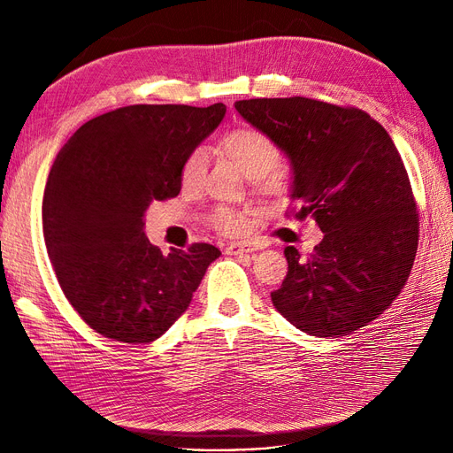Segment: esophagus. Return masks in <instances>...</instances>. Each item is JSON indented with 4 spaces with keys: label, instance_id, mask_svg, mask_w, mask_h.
<instances>
[{
    "label": "esophagus",
    "instance_id": "34e87169",
    "mask_svg": "<svg viewBox=\"0 0 453 453\" xmlns=\"http://www.w3.org/2000/svg\"><path fill=\"white\" fill-rule=\"evenodd\" d=\"M226 255H240V253H250V251H255V248H251V245L248 243H228L225 248Z\"/></svg>",
    "mask_w": 453,
    "mask_h": 453
}]
</instances>
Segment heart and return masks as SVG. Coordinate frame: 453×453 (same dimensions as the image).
Masks as SVG:
<instances>
[{
  "instance_id": "b5f03b06",
  "label": "heart",
  "mask_w": 453,
  "mask_h": 453,
  "mask_svg": "<svg viewBox=\"0 0 453 453\" xmlns=\"http://www.w3.org/2000/svg\"><path fill=\"white\" fill-rule=\"evenodd\" d=\"M219 149L236 164L242 170V173L251 181L263 180L266 181V187H276V180H268V173L278 166L280 162V147L276 145L268 134L260 132L253 127H240L226 132L221 142H219ZM205 170H208V155L203 149H195L185 157L180 180L183 188L193 190L200 187ZM215 228L225 234H236L243 228V217L238 211H232L228 208H219L213 217Z\"/></svg>"
}]
</instances>
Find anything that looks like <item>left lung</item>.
I'll list each match as a JSON object with an SVG mask.
<instances>
[{
  "label": "left lung",
  "mask_w": 453,
  "mask_h": 453,
  "mask_svg": "<svg viewBox=\"0 0 453 453\" xmlns=\"http://www.w3.org/2000/svg\"><path fill=\"white\" fill-rule=\"evenodd\" d=\"M236 111L291 162L295 217L323 232L310 257L287 245L272 304L310 336H348L401 295L418 251V211L403 158L368 113L319 100H240Z\"/></svg>",
  "instance_id": "obj_1"
}]
</instances>
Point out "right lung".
<instances>
[{
    "instance_id": "1",
    "label": "right lung",
    "mask_w": 453,
    "mask_h": 453,
    "mask_svg": "<svg viewBox=\"0 0 453 453\" xmlns=\"http://www.w3.org/2000/svg\"><path fill=\"white\" fill-rule=\"evenodd\" d=\"M225 104L127 105L81 127L54 158L43 234L65 298L90 328L127 344L160 338L221 255L193 243L162 255L145 211L180 195L185 157L219 127Z\"/></svg>"
}]
</instances>
